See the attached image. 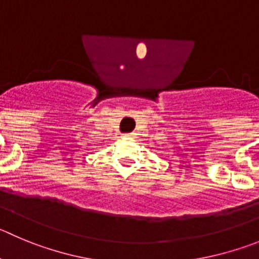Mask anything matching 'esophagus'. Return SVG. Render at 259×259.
<instances>
[{
  "label": "esophagus",
  "instance_id": "esophagus-1",
  "mask_svg": "<svg viewBox=\"0 0 259 259\" xmlns=\"http://www.w3.org/2000/svg\"><path fill=\"white\" fill-rule=\"evenodd\" d=\"M133 134H125V137H132Z\"/></svg>",
  "mask_w": 259,
  "mask_h": 259
}]
</instances>
